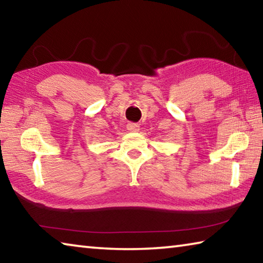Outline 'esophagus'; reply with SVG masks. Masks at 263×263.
<instances>
[{
    "instance_id": "1",
    "label": "esophagus",
    "mask_w": 263,
    "mask_h": 263,
    "mask_svg": "<svg viewBox=\"0 0 263 263\" xmlns=\"http://www.w3.org/2000/svg\"><path fill=\"white\" fill-rule=\"evenodd\" d=\"M127 130L130 132H137L139 131V125L136 123H128L127 124Z\"/></svg>"
}]
</instances>
